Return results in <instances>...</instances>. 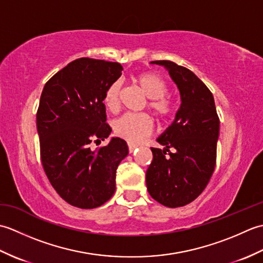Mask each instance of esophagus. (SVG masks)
Instances as JSON below:
<instances>
[{"instance_id":"esophagus-1","label":"esophagus","mask_w":263,"mask_h":263,"mask_svg":"<svg viewBox=\"0 0 263 263\" xmlns=\"http://www.w3.org/2000/svg\"><path fill=\"white\" fill-rule=\"evenodd\" d=\"M127 147H128V152L130 153H133L138 148L137 144H133V143H127Z\"/></svg>"}]
</instances>
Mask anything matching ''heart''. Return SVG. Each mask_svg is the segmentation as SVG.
Listing matches in <instances>:
<instances>
[{"label":"heart","instance_id":"heart-1","mask_svg":"<svg viewBox=\"0 0 263 263\" xmlns=\"http://www.w3.org/2000/svg\"><path fill=\"white\" fill-rule=\"evenodd\" d=\"M133 82L141 89L148 97V107L158 117L159 121H166L174 113V100L166 93L168 90V83L155 72H140L132 78ZM120 82H113L106 88L103 97L105 108L110 113L120 109ZM114 132L125 140L138 143L143 141L154 131V121L148 114L128 113L117 119L114 124Z\"/></svg>","mask_w":263,"mask_h":263}]
</instances>
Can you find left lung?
Returning <instances> with one entry per match:
<instances>
[{
	"label": "left lung",
	"instance_id": "obj_1",
	"mask_svg": "<svg viewBox=\"0 0 263 263\" xmlns=\"http://www.w3.org/2000/svg\"><path fill=\"white\" fill-rule=\"evenodd\" d=\"M152 63L168 70L182 104L174 122L157 139L165 149L152 148L146 183L156 201L177 208L197 199L210 181L216 166L219 117L211 91L192 71L172 61Z\"/></svg>",
	"mask_w": 263,
	"mask_h": 263
}]
</instances>
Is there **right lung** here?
Segmentation results:
<instances>
[{
	"label": "right lung",
	"mask_w": 263,
	"mask_h": 263,
	"mask_svg": "<svg viewBox=\"0 0 263 263\" xmlns=\"http://www.w3.org/2000/svg\"><path fill=\"white\" fill-rule=\"evenodd\" d=\"M122 70L117 62L77 59L43 89L36 115L43 168L60 197L77 208H97L111 198L117 166L128 154L121 138L90 147L110 135L103 97Z\"/></svg>",
	"instance_id": "obj_1"
}]
</instances>
